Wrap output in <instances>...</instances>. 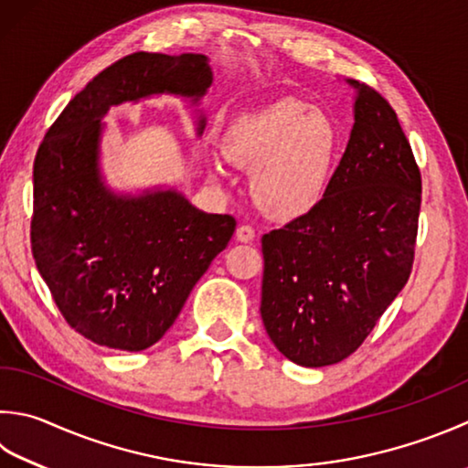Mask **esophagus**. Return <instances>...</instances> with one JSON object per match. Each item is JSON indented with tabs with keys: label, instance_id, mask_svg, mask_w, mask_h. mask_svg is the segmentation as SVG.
<instances>
[{
	"label": "esophagus",
	"instance_id": "esophagus-1",
	"mask_svg": "<svg viewBox=\"0 0 468 468\" xmlns=\"http://www.w3.org/2000/svg\"><path fill=\"white\" fill-rule=\"evenodd\" d=\"M254 236H257V232H254V228H252V226H249V224L238 226L236 238H238V240H240V242H252V240H254Z\"/></svg>",
	"mask_w": 468,
	"mask_h": 468
}]
</instances>
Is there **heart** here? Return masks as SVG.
<instances>
[{
	"label": "heart",
	"mask_w": 468,
	"mask_h": 468,
	"mask_svg": "<svg viewBox=\"0 0 468 468\" xmlns=\"http://www.w3.org/2000/svg\"><path fill=\"white\" fill-rule=\"evenodd\" d=\"M226 156L254 173L259 204L279 218H297L328 189L338 130L328 113L297 100H281L238 118L224 140Z\"/></svg>",
	"instance_id": "1"
}]
</instances>
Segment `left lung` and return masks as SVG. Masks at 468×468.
<instances>
[{"label": "left lung", "instance_id": "1", "mask_svg": "<svg viewBox=\"0 0 468 468\" xmlns=\"http://www.w3.org/2000/svg\"><path fill=\"white\" fill-rule=\"evenodd\" d=\"M356 87L355 126L312 211L262 236L261 315L291 363L348 358L408 283L421 175L398 113L371 85Z\"/></svg>", "mask_w": 468, "mask_h": 468}]
</instances>
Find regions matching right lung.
Instances as JSON below:
<instances>
[{"mask_svg": "<svg viewBox=\"0 0 468 468\" xmlns=\"http://www.w3.org/2000/svg\"><path fill=\"white\" fill-rule=\"evenodd\" d=\"M209 85L204 55L134 52L95 75L38 146L34 261L65 322L100 346L138 352L161 340L236 230L232 216L199 211L177 191L126 197L105 189L100 118L153 93L197 101Z\"/></svg>", "mask_w": 468, "mask_h": 468, "instance_id": "1", "label": "right lung"}]
</instances>
